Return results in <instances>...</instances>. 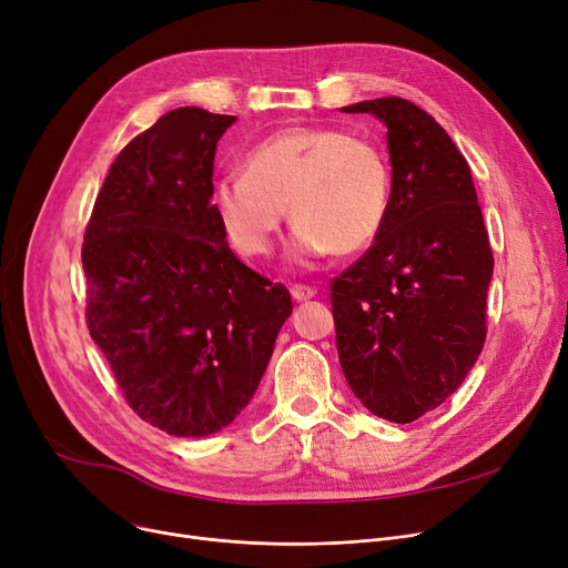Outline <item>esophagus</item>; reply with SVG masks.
<instances>
[{"label": "esophagus", "mask_w": 568, "mask_h": 568, "mask_svg": "<svg viewBox=\"0 0 568 568\" xmlns=\"http://www.w3.org/2000/svg\"><path fill=\"white\" fill-rule=\"evenodd\" d=\"M290 292H292V300H294V302H308V300H313V296L317 294L315 287L302 285V283H300V285H292Z\"/></svg>", "instance_id": "34e87169"}]
</instances>
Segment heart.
I'll return each instance as SVG.
<instances>
[{
    "instance_id": "heart-1",
    "label": "heart",
    "mask_w": 568,
    "mask_h": 568,
    "mask_svg": "<svg viewBox=\"0 0 568 568\" xmlns=\"http://www.w3.org/2000/svg\"><path fill=\"white\" fill-rule=\"evenodd\" d=\"M392 172L379 149L336 126H294L257 142L244 172L221 174L212 204L232 248L260 257L274 244L287 204L290 253L311 260L371 246L389 212Z\"/></svg>"
}]
</instances>
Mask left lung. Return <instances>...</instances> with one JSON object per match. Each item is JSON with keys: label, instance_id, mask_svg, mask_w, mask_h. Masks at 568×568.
Here are the masks:
<instances>
[{"label": "left lung", "instance_id": "left-lung-1", "mask_svg": "<svg viewBox=\"0 0 568 568\" xmlns=\"http://www.w3.org/2000/svg\"><path fill=\"white\" fill-rule=\"evenodd\" d=\"M386 126L389 212L373 246L332 281L338 362L354 396L394 424L449 398L486 343L493 251L465 156L405 99L343 108Z\"/></svg>", "mask_w": 568, "mask_h": 568}]
</instances>
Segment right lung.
<instances>
[{
	"label": "right lung",
	"mask_w": 568,
	"mask_h": 568,
	"mask_svg": "<svg viewBox=\"0 0 568 568\" xmlns=\"http://www.w3.org/2000/svg\"><path fill=\"white\" fill-rule=\"evenodd\" d=\"M236 116L176 108L135 135L84 230L87 326L129 407L174 437L242 412L292 313L239 260L212 204L216 142Z\"/></svg>",
	"instance_id": "right-lung-1"
}]
</instances>
